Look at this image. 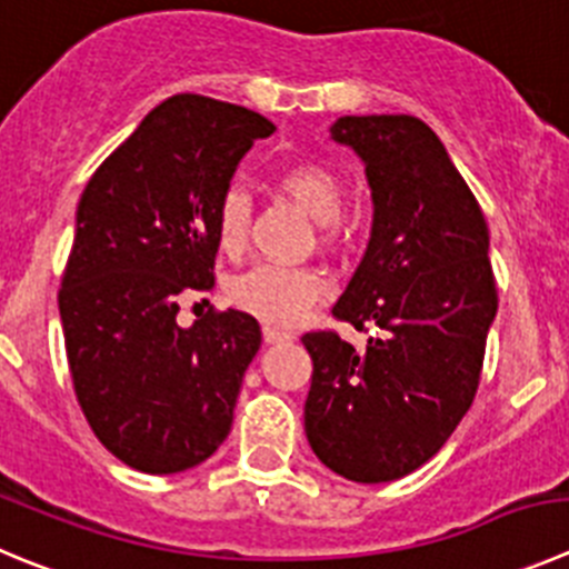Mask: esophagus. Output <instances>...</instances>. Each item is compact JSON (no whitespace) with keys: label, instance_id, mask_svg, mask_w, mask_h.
<instances>
[{"label":"esophagus","instance_id":"esophagus-1","mask_svg":"<svg viewBox=\"0 0 569 569\" xmlns=\"http://www.w3.org/2000/svg\"><path fill=\"white\" fill-rule=\"evenodd\" d=\"M263 339H267L269 345H280V342H291V339H295V333L283 331V328L263 326Z\"/></svg>","mask_w":569,"mask_h":569}]
</instances>
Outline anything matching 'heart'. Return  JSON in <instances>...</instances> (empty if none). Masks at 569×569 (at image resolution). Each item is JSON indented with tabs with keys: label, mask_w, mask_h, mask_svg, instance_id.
<instances>
[{
	"label": "heart",
	"mask_w": 569,
	"mask_h": 569,
	"mask_svg": "<svg viewBox=\"0 0 569 569\" xmlns=\"http://www.w3.org/2000/svg\"><path fill=\"white\" fill-rule=\"evenodd\" d=\"M278 184L286 196L297 201L311 219L320 221L326 241H339L345 232L342 212L345 188L342 179L320 162L286 164L278 173ZM216 238L221 252L238 254L249 238V201L243 190L230 188L216 207ZM331 283L320 269L280 267L260 263L236 278L230 295L238 309L249 311L269 326H295L309 315L311 306L328 297Z\"/></svg>",
	"instance_id": "heart-1"
}]
</instances>
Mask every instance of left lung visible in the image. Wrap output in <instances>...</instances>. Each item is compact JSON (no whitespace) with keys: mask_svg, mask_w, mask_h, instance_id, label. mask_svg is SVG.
<instances>
[{"mask_svg":"<svg viewBox=\"0 0 569 569\" xmlns=\"http://www.w3.org/2000/svg\"><path fill=\"white\" fill-rule=\"evenodd\" d=\"M331 140L365 162L368 252L333 306L337 331L302 337L315 373L306 438L353 482H390L427 463L469 412L497 317L488 224L443 142L412 114H348Z\"/></svg>","mask_w":569,"mask_h":569,"instance_id":"8db88e82","label":"left lung"}]
</instances>
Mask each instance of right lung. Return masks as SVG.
Listing matches in <instances>:
<instances>
[{"instance_id": "add662e5", "label": "right lung", "mask_w": 569, "mask_h": 569, "mask_svg": "<svg viewBox=\"0 0 569 569\" xmlns=\"http://www.w3.org/2000/svg\"><path fill=\"white\" fill-rule=\"evenodd\" d=\"M267 117L173 94L89 179L58 291L78 405L100 443L146 475L210 458L232 427L260 326L207 311L190 328L179 300L212 286L216 207Z\"/></svg>"}]
</instances>
